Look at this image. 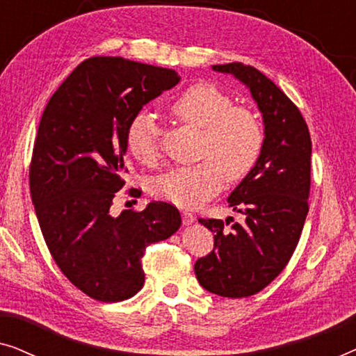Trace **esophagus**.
<instances>
[{
	"label": "esophagus",
	"mask_w": 356,
	"mask_h": 356,
	"mask_svg": "<svg viewBox=\"0 0 356 356\" xmlns=\"http://www.w3.org/2000/svg\"><path fill=\"white\" fill-rule=\"evenodd\" d=\"M181 218H183V225H191V223H194V220H196V217L188 211L181 212Z\"/></svg>",
	"instance_id": "esophagus-1"
}]
</instances>
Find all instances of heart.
Wrapping results in <instances>:
<instances>
[{"mask_svg":"<svg viewBox=\"0 0 356 356\" xmlns=\"http://www.w3.org/2000/svg\"><path fill=\"white\" fill-rule=\"evenodd\" d=\"M172 111L184 123L204 129L201 163L177 167L157 178L155 191L165 201L196 207L220 191L227 177L236 181L254 168L264 147V128L254 111L235 106L220 87L199 82L173 102ZM126 147L140 163L159 159V136L152 118L138 111L128 123Z\"/></svg>","mask_w":356,"mask_h":356,"instance_id":"obj_1","label":"heart"}]
</instances>
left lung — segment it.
Segmentation results:
<instances>
[{"label":"left lung","mask_w":356,"mask_h":356,"mask_svg":"<svg viewBox=\"0 0 356 356\" xmlns=\"http://www.w3.org/2000/svg\"><path fill=\"white\" fill-rule=\"evenodd\" d=\"M212 70L243 82L264 121L261 157L228 197L245 220L225 230L223 220L199 218L216 233L213 250L194 264L199 284L218 296L243 298L266 289L298 245L309 211L311 136L298 106L256 67L228 63Z\"/></svg>","instance_id":"1"}]
</instances>
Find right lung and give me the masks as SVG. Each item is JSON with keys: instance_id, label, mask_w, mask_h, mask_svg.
Segmentation results:
<instances>
[{"instance_id": "add662e5", "label": "right lung", "mask_w": 356, "mask_h": 356, "mask_svg": "<svg viewBox=\"0 0 356 356\" xmlns=\"http://www.w3.org/2000/svg\"><path fill=\"white\" fill-rule=\"evenodd\" d=\"M178 72L120 56L82 61L58 87L38 124L29 184L42 235L63 274L90 298L115 303L144 285L145 248L181 225L178 209L154 201L110 213L124 186L126 128ZM139 196V189H129Z\"/></svg>"}]
</instances>
